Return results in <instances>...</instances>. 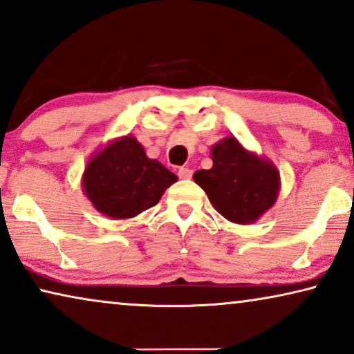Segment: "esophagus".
<instances>
[{"label": "esophagus", "mask_w": 354, "mask_h": 354, "mask_svg": "<svg viewBox=\"0 0 354 354\" xmlns=\"http://www.w3.org/2000/svg\"><path fill=\"white\" fill-rule=\"evenodd\" d=\"M193 171L189 167H180L178 169V177L180 178H192Z\"/></svg>", "instance_id": "34e87169"}]
</instances>
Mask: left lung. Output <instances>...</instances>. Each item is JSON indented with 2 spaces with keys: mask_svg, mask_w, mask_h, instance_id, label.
Instances as JSON below:
<instances>
[{
  "mask_svg": "<svg viewBox=\"0 0 354 354\" xmlns=\"http://www.w3.org/2000/svg\"><path fill=\"white\" fill-rule=\"evenodd\" d=\"M212 167L193 174V180L206 192L215 211L233 223L257 222L274 206L281 188L278 167L225 137L211 148Z\"/></svg>",
  "mask_w": 354,
  "mask_h": 354,
  "instance_id": "1",
  "label": "left lung"
}]
</instances>
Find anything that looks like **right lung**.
I'll return each mask as SVG.
<instances>
[{
  "label": "right lung",
  "instance_id": "1",
  "mask_svg": "<svg viewBox=\"0 0 354 354\" xmlns=\"http://www.w3.org/2000/svg\"><path fill=\"white\" fill-rule=\"evenodd\" d=\"M178 180L160 161L147 156L134 136L110 140L89 158L81 185L97 212L110 218H132L160 203Z\"/></svg>",
  "mask_w": 354,
  "mask_h": 354
}]
</instances>
